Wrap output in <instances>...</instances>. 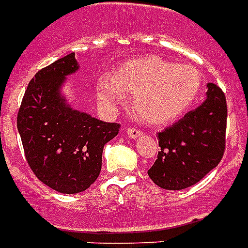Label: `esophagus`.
I'll return each mask as SVG.
<instances>
[{
	"label": "esophagus",
	"mask_w": 248,
	"mask_h": 248,
	"mask_svg": "<svg viewBox=\"0 0 248 248\" xmlns=\"http://www.w3.org/2000/svg\"><path fill=\"white\" fill-rule=\"evenodd\" d=\"M127 137L131 139H135V138H138V137H140L142 135V131L140 130H137V129H127Z\"/></svg>",
	"instance_id": "1"
}]
</instances>
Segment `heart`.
<instances>
[{
    "label": "heart",
    "mask_w": 248,
    "mask_h": 248,
    "mask_svg": "<svg viewBox=\"0 0 248 248\" xmlns=\"http://www.w3.org/2000/svg\"><path fill=\"white\" fill-rule=\"evenodd\" d=\"M201 75L189 64H176L147 55L126 60L115 75L97 80V97L108 109L127 101L133 92V108L144 121L160 124L179 118L189 109L201 89Z\"/></svg>",
    "instance_id": "1"
}]
</instances>
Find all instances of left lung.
I'll list each match as a JSON object with an SVG mask.
<instances>
[{
  "label": "left lung",
  "mask_w": 248,
  "mask_h": 248,
  "mask_svg": "<svg viewBox=\"0 0 248 248\" xmlns=\"http://www.w3.org/2000/svg\"><path fill=\"white\" fill-rule=\"evenodd\" d=\"M206 87V98L201 105L157 134L160 151L147 173L163 189L189 188L216 168L223 156L226 98L216 84L209 82Z\"/></svg>",
  "instance_id": "left-lung-1"
}]
</instances>
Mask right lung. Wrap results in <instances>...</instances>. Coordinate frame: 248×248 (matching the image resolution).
Segmentation results:
<instances>
[{"label":"right lung","mask_w":248,"mask_h":248,"mask_svg":"<svg viewBox=\"0 0 248 248\" xmlns=\"http://www.w3.org/2000/svg\"><path fill=\"white\" fill-rule=\"evenodd\" d=\"M78 69L75 52L40 69L29 82L16 117L32 172L43 184L65 194L84 192L97 180L104 146L119 131L118 124L68 104L62 89Z\"/></svg>","instance_id":"right-lung-1"}]
</instances>
